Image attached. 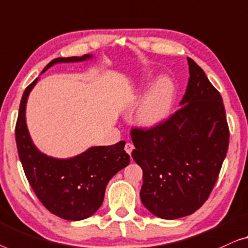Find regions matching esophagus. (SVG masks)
Returning a JSON list of instances; mask_svg holds the SVG:
<instances>
[{"label": "esophagus", "mask_w": 248, "mask_h": 248, "mask_svg": "<svg viewBox=\"0 0 248 248\" xmlns=\"http://www.w3.org/2000/svg\"><path fill=\"white\" fill-rule=\"evenodd\" d=\"M134 148H135V146L131 144V142H127V144H125V146H124V151L128 153L129 155L131 154V152L134 151Z\"/></svg>", "instance_id": "obj_1"}]
</instances>
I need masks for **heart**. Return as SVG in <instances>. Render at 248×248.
<instances>
[{"label":"heart","mask_w":248,"mask_h":248,"mask_svg":"<svg viewBox=\"0 0 248 248\" xmlns=\"http://www.w3.org/2000/svg\"><path fill=\"white\" fill-rule=\"evenodd\" d=\"M174 85L167 78H159L142 100L137 119L144 125H155L165 119L174 102Z\"/></svg>","instance_id":"b5f03b06"}]
</instances>
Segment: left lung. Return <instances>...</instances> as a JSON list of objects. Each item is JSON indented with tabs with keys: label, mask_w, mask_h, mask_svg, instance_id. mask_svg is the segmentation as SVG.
<instances>
[{
	"label": "left lung",
	"mask_w": 248,
	"mask_h": 248,
	"mask_svg": "<svg viewBox=\"0 0 248 248\" xmlns=\"http://www.w3.org/2000/svg\"><path fill=\"white\" fill-rule=\"evenodd\" d=\"M190 78L180 110L149 129L132 128V158L142 170V204L177 219L207 201L226 157L229 128L220 93L187 58Z\"/></svg>",
	"instance_id": "obj_1"
}]
</instances>
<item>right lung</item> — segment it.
Here are the masks:
<instances>
[{"label":"right lung","instance_id":"add662e5","mask_svg":"<svg viewBox=\"0 0 248 248\" xmlns=\"http://www.w3.org/2000/svg\"><path fill=\"white\" fill-rule=\"evenodd\" d=\"M89 58H92V55L55 58L43 73L58 62H75ZM37 82L38 78L24 91L16 124L21 164L28 182L47 210L66 220H83L101 207L108 182L128 165L130 156L124 152V140L116 145L91 147L66 159L43 154L33 145L26 124L27 100Z\"/></svg>","mask_w":248,"mask_h":248}]
</instances>
